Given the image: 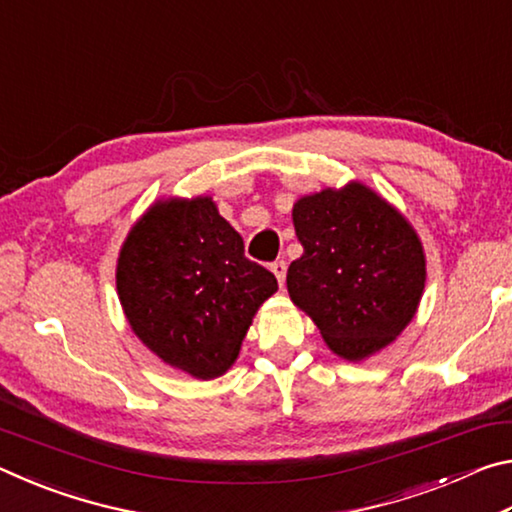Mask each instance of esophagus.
<instances>
[{"label":"esophagus","instance_id":"obj_1","mask_svg":"<svg viewBox=\"0 0 512 512\" xmlns=\"http://www.w3.org/2000/svg\"><path fill=\"white\" fill-rule=\"evenodd\" d=\"M271 271L277 277V282H280V287L284 284V277H287V262L284 259H277L275 264H271Z\"/></svg>","mask_w":512,"mask_h":512}]
</instances>
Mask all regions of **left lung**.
I'll use <instances>...</instances> for the list:
<instances>
[{"label":"left lung","mask_w":512,"mask_h":512,"mask_svg":"<svg viewBox=\"0 0 512 512\" xmlns=\"http://www.w3.org/2000/svg\"><path fill=\"white\" fill-rule=\"evenodd\" d=\"M291 216L302 244L287 273L293 305L345 361L391 345L413 320L427 282L413 225L359 180L300 196Z\"/></svg>","instance_id":"8db88e82"}]
</instances>
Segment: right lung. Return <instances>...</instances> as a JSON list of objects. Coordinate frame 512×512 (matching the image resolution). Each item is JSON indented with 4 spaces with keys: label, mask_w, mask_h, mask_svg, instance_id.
I'll return each instance as SVG.
<instances>
[{
    "label": "right lung",
    "mask_w": 512,
    "mask_h": 512,
    "mask_svg": "<svg viewBox=\"0 0 512 512\" xmlns=\"http://www.w3.org/2000/svg\"><path fill=\"white\" fill-rule=\"evenodd\" d=\"M115 277L133 334L194 379L232 368L257 309L277 291L212 196L155 201L121 244Z\"/></svg>",
    "instance_id": "add662e5"
}]
</instances>
